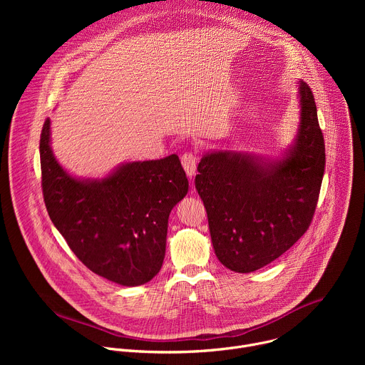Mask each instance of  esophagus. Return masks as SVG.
<instances>
[{
    "mask_svg": "<svg viewBox=\"0 0 365 365\" xmlns=\"http://www.w3.org/2000/svg\"><path fill=\"white\" fill-rule=\"evenodd\" d=\"M182 166H183V169H185V172H186V175L189 176V178H192L195 173H196V162H197V155L195 154V153H192V151H189V153H185L183 155H182Z\"/></svg>",
    "mask_w": 365,
    "mask_h": 365,
    "instance_id": "esophagus-1",
    "label": "esophagus"
}]
</instances>
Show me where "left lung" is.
I'll list each match as a JSON object with an SVG mask.
<instances>
[{"label":"left lung","instance_id":"left-lung-1","mask_svg":"<svg viewBox=\"0 0 365 365\" xmlns=\"http://www.w3.org/2000/svg\"><path fill=\"white\" fill-rule=\"evenodd\" d=\"M300 123L282 160L235 151L205 154L195 178L220 262L251 273L274 262L309 228L325 172L317 103L299 83Z\"/></svg>","mask_w":365,"mask_h":365}]
</instances>
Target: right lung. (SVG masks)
Listing matches in <instances>:
<instances>
[{
    "label": "right lung",
    "mask_w": 365,
    "mask_h": 365,
    "mask_svg": "<svg viewBox=\"0 0 365 365\" xmlns=\"http://www.w3.org/2000/svg\"><path fill=\"white\" fill-rule=\"evenodd\" d=\"M40 165L48 217L91 272L130 287L160 272L170 211L189 187L176 154L125 163L101 180L76 179L55 159L47 118Z\"/></svg>",
    "instance_id": "right-lung-1"
}]
</instances>
